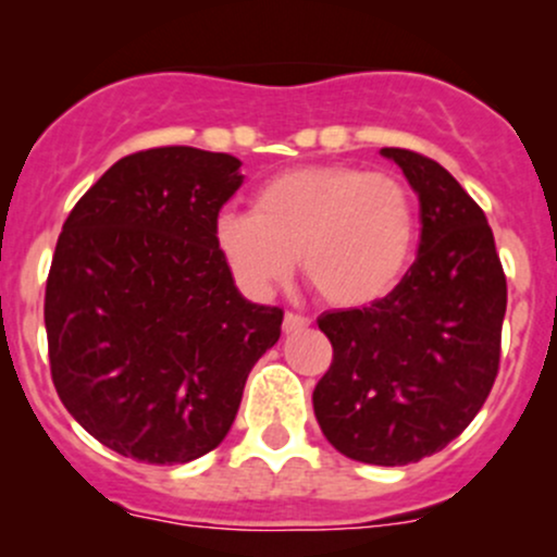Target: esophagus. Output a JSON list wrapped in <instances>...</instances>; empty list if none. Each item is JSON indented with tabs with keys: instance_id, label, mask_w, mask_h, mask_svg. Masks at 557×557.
<instances>
[{
	"instance_id": "34e87169",
	"label": "esophagus",
	"mask_w": 557,
	"mask_h": 557,
	"mask_svg": "<svg viewBox=\"0 0 557 557\" xmlns=\"http://www.w3.org/2000/svg\"><path fill=\"white\" fill-rule=\"evenodd\" d=\"M311 324L309 317H300V314H293V311H287L285 319H283V330L287 332V335H296V332L306 330Z\"/></svg>"
}]
</instances>
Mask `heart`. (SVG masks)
Segmentation results:
<instances>
[{"mask_svg": "<svg viewBox=\"0 0 557 557\" xmlns=\"http://www.w3.org/2000/svg\"><path fill=\"white\" fill-rule=\"evenodd\" d=\"M216 248L251 296H270L300 270L337 309L395 290L411 264L417 214L398 177L354 164L285 170L257 190L253 212H222Z\"/></svg>", "mask_w": 557, "mask_h": 557, "instance_id": "b5f03b06", "label": "heart"}]
</instances>
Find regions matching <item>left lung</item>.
I'll return each mask as SVG.
<instances>
[{"mask_svg":"<svg viewBox=\"0 0 557 557\" xmlns=\"http://www.w3.org/2000/svg\"><path fill=\"white\" fill-rule=\"evenodd\" d=\"M419 196V257L393 293L317 319L332 363L314 413L335 450L361 463H417L456 440L500 367L508 287L479 203L434 159L382 149Z\"/></svg>","mask_w":557,"mask_h":557,"instance_id":"8db88e82","label":"left lung"}]
</instances>
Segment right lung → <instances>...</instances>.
Returning <instances> with one entry per match:
<instances>
[{"mask_svg": "<svg viewBox=\"0 0 557 557\" xmlns=\"http://www.w3.org/2000/svg\"><path fill=\"white\" fill-rule=\"evenodd\" d=\"M240 159L162 146L114 162L62 225L44 296L57 395L91 437L144 463L225 440L283 309L246 300L216 248Z\"/></svg>", "mask_w": 557, "mask_h": 557, "instance_id": "1", "label": "right lung"}]
</instances>
